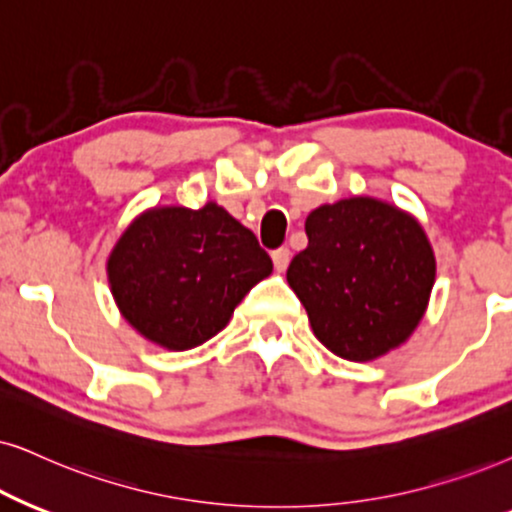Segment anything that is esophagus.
Wrapping results in <instances>:
<instances>
[{"label":"esophagus","instance_id":"34e87169","mask_svg":"<svg viewBox=\"0 0 512 512\" xmlns=\"http://www.w3.org/2000/svg\"><path fill=\"white\" fill-rule=\"evenodd\" d=\"M271 260H274L276 271H286L290 264V250L288 248H278L271 252Z\"/></svg>","mask_w":512,"mask_h":512}]
</instances>
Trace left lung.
<instances>
[{
	"mask_svg": "<svg viewBox=\"0 0 512 512\" xmlns=\"http://www.w3.org/2000/svg\"><path fill=\"white\" fill-rule=\"evenodd\" d=\"M309 245L288 286L321 345L347 361H373L404 345L428 309L435 252L420 222L387 200L352 196L309 212Z\"/></svg>",
	"mask_w": 512,
	"mask_h": 512,
	"instance_id": "1",
	"label": "left lung"
}]
</instances>
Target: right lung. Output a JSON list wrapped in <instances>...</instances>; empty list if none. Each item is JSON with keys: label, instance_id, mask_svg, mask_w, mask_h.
Segmentation results:
<instances>
[{"label": "right lung", "instance_id": "add662e5", "mask_svg": "<svg viewBox=\"0 0 512 512\" xmlns=\"http://www.w3.org/2000/svg\"><path fill=\"white\" fill-rule=\"evenodd\" d=\"M271 269L255 234L212 200L198 210L155 205L141 212L106 262L120 314L170 352L203 345L222 331Z\"/></svg>", "mask_w": 512, "mask_h": 512}]
</instances>
